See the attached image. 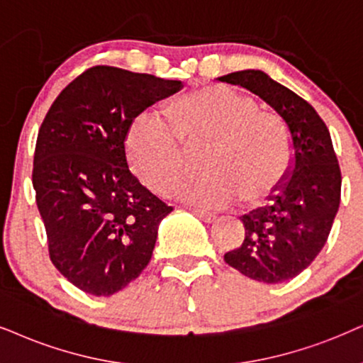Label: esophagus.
<instances>
[{
	"label": "esophagus",
	"instance_id": "esophagus-1",
	"mask_svg": "<svg viewBox=\"0 0 363 363\" xmlns=\"http://www.w3.org/2000/svg\"><path fill=\"white\" fill-rule=\"evenodd\" d=\"M192 213H194L197 218L201 219V221L204 223H213L216 219V214L214 213H209V211H203V209H192Z\"/></svg>",
	"mask_w": 363,
	"mask_h": 363
}]
</instances>
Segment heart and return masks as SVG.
<instances>
[{"instance_id": "1", "label": "heart", "mask_w": 363, "mask_h": 363, "mask_svg": "<svg viewBox=\"0 0 363 363\" xmlns=\"http://www.w3.org/2000/svg\"><path fill=\"white\" fill-rule=\"evenodd\" d=\"M172 125L154 110L132 118L127 157L145 186L167 192L185 168V148L208 144L203 177L179 183L172 194L206 208H224L240 197L247 206L268 203L281 189L291 142L281 118L229 86H206L169 107ZM184 141V145L182 142Z\"/></svg>"}]
</instances>
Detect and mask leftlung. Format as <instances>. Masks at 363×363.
Returning a JSON list of instances; mask_svg holds the SVG:
<instances>
[{
    "label": "left lung",
    "mask_w": 363,
    "mask_h": 363,
    "mask_svg": "<svg viewBox=\"0 0 363 363\" xmlns=\"http://www.w3.org/2000/svg\"><path fill=\"white\" fill-rule=\"evenodd\" d=\"M219 82L253 91L286 123L290 172L272 203L241 218L245 241L224 261L245 277L281 283L308 268L328 240L340 206L342 174L325 122L295 91L261 70H241Z\"/></svg>",
    "instance_id": "left-lung-1"
}]
</instances>
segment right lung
I'll return each mask as SVG.
<instances>
[{
	"label": "right lung",
	"mask_w": 363,
	"mask_h": 363,
	"mask_svg": "<svg viewBox=\"0 0 363 363\" xmlns=\"http://www.w3.org/2000/svg\"><path fill=\"white\" fill-rule=\"evenodd\" d=\"M181 89L179 80L91 67L60 91L41 123L33 189L50 259L89 295L121 291L152 258L172 206L128 169L125 134L132 118Z\"/></svg>",
	"instance_id": "right-lung-1"
}]
</instances>
